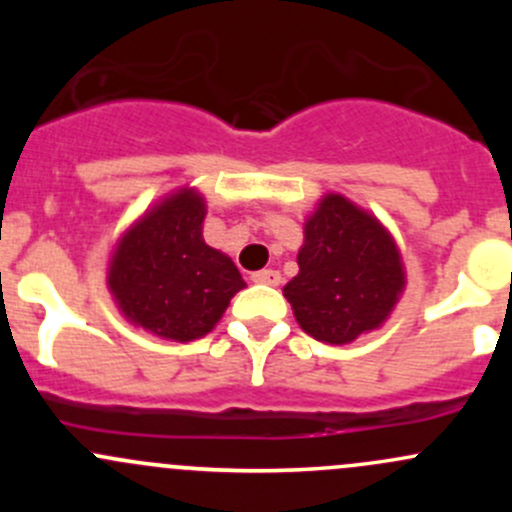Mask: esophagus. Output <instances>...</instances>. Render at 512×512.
<instances>
[{"label": "esophagus", "instance_id": "1", "mask_svg": "<svg viewBox=\"0 0 512 512\" xmlns=\"http://www.w3.org/2000/svg\"><path fill=\"white\" fill-rule=\"evenodd\" d=\"M252 282H257V285H270V287H277L282 282V275L277 270H260L252 275Z\"/></svg>", "mask_w": 512, "mask_h": 512}]
</instances>
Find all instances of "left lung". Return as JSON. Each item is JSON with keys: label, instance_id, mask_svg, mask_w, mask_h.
Returning a JSON list of instances; mask_svg holds the SVG:
<instances>
[{"label": "left lung", "instance_id": "obj_1", "mask_svg": "<svg viewBox=\"0 0 512 512\" xmlns=\"http://www.w3.org/2000/svg\"><path fill=\"white\" fill-rule=\"evenodd\" d=\"M297 265L282 292L299 327L324 344H349L381 327L406 285L389 230L337 193L324 195L304 223Z\"/></svg>", "mask_w": 512, "mask_h": 512}]
</instances>
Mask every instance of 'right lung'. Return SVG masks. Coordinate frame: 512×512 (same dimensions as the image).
<instances>
[{"label":"right lung","mask_w":512,"mask_h":512,"mask_svg":"<svg viewBox=\"0 0 512 512\" xmlns=\"http://www.w3.org/2000/svg\"><path fill=\"white\" fill-rule=\"evenodd\" d=\"M203 220V195L183 188L118 240L106 280L128 322L173 342L213 332L245 280L230 257L205 245Z\"/></svg>","instance_id":"add662e5"}]
</instances>
